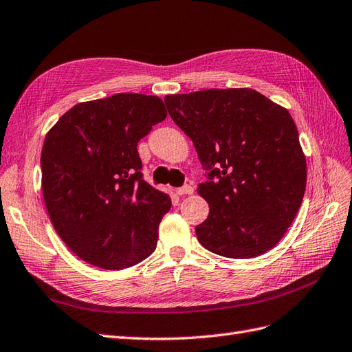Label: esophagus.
<instances>
[{
    "mask_svg": "<svg viewBox=\"0 0 352 352\" xmlns=\"http://www.w3.org/2000/svg\"><path fill=\"white\" fill-rule=\"evenodd\" d=\"M175 193L179 196H184V195H192L193 193V187L192 186H183V187H178L175 188Z\"/></svg>",
    "mask_w": 352,
    "mask_h": 352,
    "instance_id": "esophagus-1",
    "label": "esophagus"
}]
</instances>
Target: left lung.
<instances>
[{
  "mask_svg": "<svg viewBox=\"0 0 352 352\" xmlns=\"http://www.w3.org/2000/svg\"><path fill=\"white\" fill-rule=\"evenodd\" d=\"M165 104L192 138L208 182L209 215L196 227L205 249L248 259L285 236L302 204L307 162L287 109L250 88L170 94Z\"/></svg>",
  "mask_w": 352,
  "mask_h": 352,
  "instance_id": "1",
  "label": "left lung"
}]
</instances>
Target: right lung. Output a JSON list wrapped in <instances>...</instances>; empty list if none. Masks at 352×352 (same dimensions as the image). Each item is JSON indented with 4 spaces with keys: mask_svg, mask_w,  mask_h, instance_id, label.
Segmentation results:
<instances>
[{
    "mask_svg": "<svg viewBox=\"0 0 352 352\" xmlns=\"http://www.w3.org/2000/svg\"><path fill=\"white\" fill-rule=\"evenodd\" d=\"M166 118L156 96L120 93L78 103L50 129L41 152L43 196L72 252L104 270L153 254L170 197L143 179L140 140Z\"/></svg>",
    "mask_w": 352,
    "mask_h": 352,
    "instance_id": "obj_1",
    "label": "right lung"
}]
</instances>
